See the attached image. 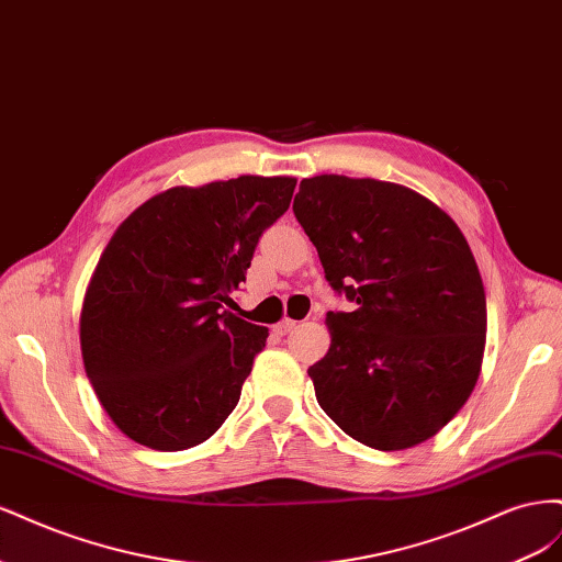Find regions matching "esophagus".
Instances as JSON below:
<instances>
[{
	"label": "esophagus",
	"instance_id": "obj_1",
	"mask_svg": "<svg viewBox=\"0 0 562 562\" xmlns=\"http://www.w3.org/2000/svg\"><path fill=\"white\" fill-rule=\"evenodd\" d=\"M293 328H297V321H293V318H283L279 326H274L277 335H285V333H291Z\"/></svg>",
	"mask_w": 562,
	"mask_h": 562
}]
</instances>
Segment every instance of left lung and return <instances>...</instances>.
<instances>
[{"instance_id":"left-lung-1","label":"left lung","mask_w":562,"mask_h":562,"mask_svg":"<svg viewBox=\"0 0 562 562\" xmlns=\"http://www.w3.org/2000/svg\"><path fill=\"white\" fill-rule=\"evenodd\" d=\"M293 211L333 291L330 349L310 368L316 401L375 450L436 436L479 382L487 310L479 265L454 220L403 184L316 176Z\"/></svg>"}]
</instances>
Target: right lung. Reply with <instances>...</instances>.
<instances>
[{
	"label": "right lung",
	"instance_id": "add662e5",
	"mask_svg": "<svg viewBox=\"0 0 562 562\" xmlns=\"http://www.w3.org/2000/svg\"><path fill=\"white\" fill-rule=\"evenodd\" d=\"M295 182L241 176L171 187L135 209L100 255L79 318L83 368L135 443L194 448L239 403L269 330L227 307Z\"/></svg>",
	"mask_w": 562,
	"mask_h": 562
}]
</instances>
